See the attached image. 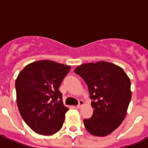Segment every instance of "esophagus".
<instances>
[{
  "label": "esophagus",
  "mask_w": 148,
  "mask_h": 148,
  "mask_svg": "<svg viewBox=\"0 0 148 148\" xmlns=\"http://www.w3.org/2000/svg\"><path fill=\"white\" fill-rule=\"evenodd\" d=\"M84 101L79 100V101H78V104L76 106V108H78V109H79V108H81L82 107V106L84 105Z\"/></svg>",
  "instance_id": "obj_1"
}]
</instances>
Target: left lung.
Listing matches in <instances>:
<instances>
[{
    "mask_svg": "<svg viewBox=\"0 0 148 148\" xmlns=\"http://www.w3.org/2000/svg\"><path fill=\"white\" fill-rule=\"evenodd\" d=\"M74 73L88 87L92 116L84 119L92 135L104 136L114 131L123 121L131 99L130 80L122 68L106 61L78 66Z\"/></svg>",
    "mask_w": 148,
    "mask_h": 148,
    "instance_id": "1",
    "label": "left lung"
}]
</instances>
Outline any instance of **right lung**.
<instances>
[{
    "label": "right lung",
    "mask_w": 148,
    "mask_h": 148,
    "mask_svg": "<svg viewBox=\"0 0 148 148\" xmlns=\"http://www.w3.org/2000/svg\"><path fill=\"white\" fill-rule=\"evenodd\" d=\"M70 66L44 60L31 63L15 81L17 104L23 121L35 133L52 135L62 127L68 108L59 87Z\"/></svg>",
    "instance_id": "1"
}]
</instances>
